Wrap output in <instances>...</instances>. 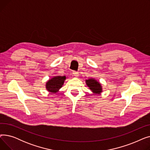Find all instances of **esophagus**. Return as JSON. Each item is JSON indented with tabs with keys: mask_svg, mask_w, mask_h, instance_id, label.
<instances>
[{
	"mask_svg": "<svg viewBox=\"0 0 150 150\" xmlns=\"http://www.w3.org/2000/svg\"><path fill=\"white\" fill-rule=\"evenodd\" d=\"M72 74H73V75L75 76V77H78V76H79V74H78V72H76V71H73Z\"/></svg>",
	"mask_w": 150,
	"mask_h": 150,
	"instance_id": "esophagus-1",
	"label": "esophagus"
}]
</instances>
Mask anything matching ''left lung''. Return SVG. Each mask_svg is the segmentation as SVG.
I'll return each instance as SVG.
<instances>
[{"label": "left lung", "mask_w": 150, "mask_h": 150, "mask_svg": "<svg viewBox=\"0 0 150 150\" xmlns=\"http://www.w3.org/2000/svg\"><path fill=\"white\" fill-rule=\"evenodd\" d=\"M86 84L88 85L89 89L96 94H100L102 92L101 86L99 82L97 80L93 79V78H90L89 80H86Z\"/></svg>", "instance_id": "left-lung-1"}]
</instances>
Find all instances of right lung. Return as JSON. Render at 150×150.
I'll return each mask as SVG.
<instances>
[{"instance_id":"1","label":"right lung","mask_w":150,"mask_h":150,"mask_svg":"<svg viewBox=\"0 0 150 150\" xmlns=\"http://www.w3.org/2000/svg\"><path fill=\"white\" fill-rule=\"evenodd\" d=\"M66 76H57L52 78L46 83V89L50 92L56 93L64 84Z\"/></svg>"}]
</instances>
